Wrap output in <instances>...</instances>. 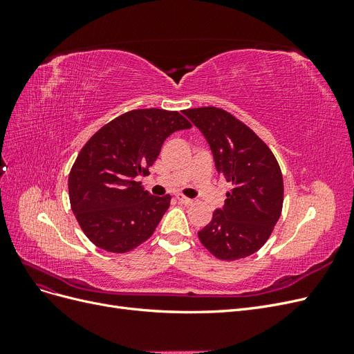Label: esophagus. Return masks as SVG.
Wrapping results in <instances>:
<instances>
[{"instance_id": "obj_1", "label": "esophagus", "mask_w": 354, "mask_h": 354, "mask_svg": "<svg viewBox=\"0 0 354 354\" xmlns=\"http://www.w3.org/2000/svg\"><path fill=\"white\" fill-rule=\"evenodd\" d=\"M176 199H177L180 203H183V205H192V203H194V199H190V198H187V196H185V195H177Z\"/></svg>"}]
</instances>
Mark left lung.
I'll list each match as a JSON object with an SVG mask.
<instances>
[{
	"label": "left lung",
	"instance_id": "1",
	"mask_svg": "<svg viewBox=\"0 0 354 354\" xmlns=\"http://www.w3.org/2000/svg\"><path fill=\"white\" fill-rule=\"evenodd\" d=\"M183 113L205 136L218 174L232 183L224 208L198 232L199 241L218 260L245 259L270 238L282 214L281 167L270 147L227 111L205 106Z\"/></svg>",
	"mask_w": 354,
	"mask_h": 354
}]
</instances>
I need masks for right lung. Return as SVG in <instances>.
Masks as SVG:
<instances>
[{"label":"right lung","mask_w":354,"mask_h":354,"mask_svg":"<svg viewBox=\"0 0 354 354\" xmlns=\"http://www.w3.org/2000/svg\"><path fill=\"white\" fill-rule=\"evenodd\" d=\"M190 127L177 111L134 109L82 146L69 173V201L95 246L124 254L152 236L171 196L151 195L137 177L149 174L168 136Z\"/></svg>","instance_id":"obj_1"}]
</instances>
